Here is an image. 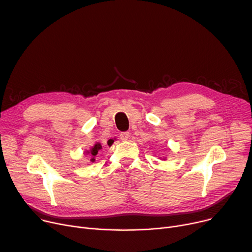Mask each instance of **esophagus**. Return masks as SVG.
Here are the masks:
<instances>
[{"label":"esophagus","instance_id":"obj_1","mask_svg":"<svg viewBox=\"0 0 252 252\" xmlns=\"http://www.w3.org/2000/svg\"><path fill=\"white\" fill-rule=\"evenodd\" d=\"M119 138H121V140L123 141H126L129 138V134L127 131H124V133H121V135H119Z\"/></svg>","mask_w":252,"mask_h":252}]
</instances>
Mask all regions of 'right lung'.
Returning <instances> with one entry per match:
<instances>
[{
    "instance_id": "right-lung-1",
    "label": "right lung",
    "mask_w": 252,
    "mask_h": 252,
    "mask_svg": "<svg viewBox=\"0 0 252 252\" xmlns=\"http://www.w3.org/2000/svg\"><path fill=\"white\" fill-rule=\"evenodd\" d=\"M108 146H111V143H108ZM101 149H102L101 144H100V143H96V144L94 145V146H93V147L91 148L90 151H87V153L90 154V156L92 157V158H91V161H92V162L95 161V156L98 154V151L101 150Z\"/></svg>"
}]
</instances>
